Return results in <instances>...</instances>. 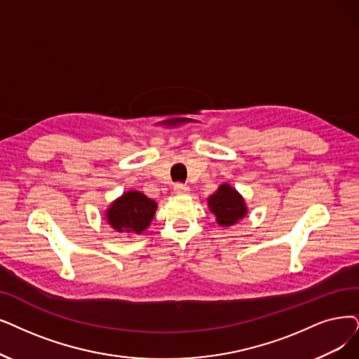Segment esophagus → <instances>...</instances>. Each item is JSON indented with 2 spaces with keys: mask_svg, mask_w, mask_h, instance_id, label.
<instances>
[{
  "mask_svg": "<svg viewBox=\"0 0 359 359\" xmlns=\"http://www.w3.org/2000/svg\"><path fill=\"white\" fill-rule=\"evenodd\" d=\"M174 193H175V194H180V196H182V194H189V193H190V187H189V185H185V184L178 182V184H175V185H174Z\"/></svg>",
  "mask_w": 359,
  "mask_h": 359,
  "instance_id": "obj_1",
  "label": "esophagus"
}]
</instances>
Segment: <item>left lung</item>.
I'll list each match as a JSON object with an SVG mask.
<instances>
[{"instance_id":"8db88e82","label":"left lung","mask_w":359,"mask_h":359,"mask_svg":"<svg viewBox=\"0 0 359 359\" xmlns=\"http://www.w3.org/2000/svg\"><path fill=\"white\" fill-rule=\"evenodd\" d=\"M208 205L221 226H231L248 213L245 198L229 184L219 185V189L208 198Z\"/></svg>"}]
</instances>
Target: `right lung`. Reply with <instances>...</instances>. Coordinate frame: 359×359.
Masks as SVG:
<instances>
[{
	"instance_id": "add662e5",
	"label": "right lung",
	"mask_w": 359,
	"mask_h": 359,
	"mask_svg": "<svg viewBox=\"0 0 359 359\" xmlns=\"http://www.w3.org/2000/svg\"><path fill=\"white\" fill-rule=\"evenodd\" d=\"M157 203L140 191H126L109 206L106 218L118 233L141 234L150 225Z\"/></svg>"
}]
</instances>
